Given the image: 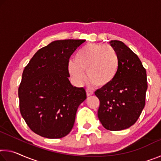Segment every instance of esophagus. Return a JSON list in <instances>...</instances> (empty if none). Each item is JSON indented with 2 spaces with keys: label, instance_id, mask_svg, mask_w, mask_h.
<instances>
[{
  "label": "esophagus",
  "instance_id": "34e87169",
  "mask_svg": "<svg viewBox=\"0 0 161 161\" xmlns=\"http://www.w3.org/2000/svg\"><path fill=\"white\" fill-rule=\"evenodd\" d=\"M86 96H87V97H90V96H92V94H94V93H93V92H92V91H90V90H89V89H86Z\"/></svg>",
  "mask_w": 161,
  "mask_h": 161
}]
</instances>
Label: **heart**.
I'll return each mask as SVG.
<instances>
[{
	"label": "heart",
	"instance_id": "b5f03b06",
	"mask_svg": "<svg viewBox=\"0 0 161 161\" xmlns=\"http://www.w3.org/2000/svg\"><path fill=\"white\" fill-rule=\"evenodd\" d=\"M120 60L115 49L108 45L91 43L75 54L74 61L68 64L69 72L78 84L86 80L98 88L109 86L118 75Z\"/></svg>",
	"mask_w": 161,
	"mask_h": 161
}]
</instances>
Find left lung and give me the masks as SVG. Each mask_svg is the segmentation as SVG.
Instances as JSON below:
<instances>
[{"instance_id": "obj_1", "label": "left lung", "mask_w": 161, "mask_h": 161, "mask_svg": "<svg viewBox=\"0 0 161 161\" xmlns=\"http://www.w3.org/2000/svg\"><path fill=\"white\" fill-rule=\"evenodd\" d=\"M111 46L118 54V75L109 86L98 89V117L109 130H121L134 124L145 107L146 70L138 57L123 42L111 40Z\"/></svg>"}]
</instances>
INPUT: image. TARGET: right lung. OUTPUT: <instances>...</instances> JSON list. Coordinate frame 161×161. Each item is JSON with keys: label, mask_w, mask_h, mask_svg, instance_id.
Returning <instances> with one entry per match:
<instances>
[{"label": "right lung", "mask_w": 161, "mask_h": 161, "mask_svg": "<svg viewBox=\"0 0 161 161\" xmlns=\"http://www.w3.org/2000/svg\"><path fill=\"white\" fill-rule=\"evenodd\" d=\"M84 40H55L40 49L23 70L18 89L20 111L34 133L64 137L72 129L77 108L86 98L83 87L72 85L70 56Z\"/></svg>", "instance_id": "add662e5"}]
</instances>
